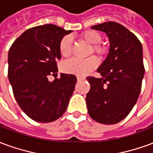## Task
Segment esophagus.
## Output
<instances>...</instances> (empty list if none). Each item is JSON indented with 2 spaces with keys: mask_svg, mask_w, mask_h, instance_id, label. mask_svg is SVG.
Returning <instances> with one entry per match:
<instances>
[{
  "mask_svg": "<svg viewBox=\"0 0 153 153\" xmlns=\"http://www.w3.org/2000/svg\"><path fill=\"white\" fill-rule=\"evenodd\" d=\"M77 79H78V81H83V80L85 79V78H83V77H77Z\"/></svg>",
  "mask_w": 153,
  "mask_h": 153,
  "instance_id": "34e87169",
  "label": "esophagus"
}]
</instances>
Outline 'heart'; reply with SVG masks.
<instances>
[{
	"mask_svg": "<svg viewBox=\"0 0 153 153\" xmlns=\"http://www.w3.org/2000/svg\"><path fill=\"white\" fill-rule=\"evenodd\" d=\"M80 38L87 43L92 45L90 48V53H96L99 56H104L108 52L106 46L99 44L102 41V36L95 30H88L80 35ZM60 52L63 57H69L72 53V38L70 35L65 36L60 42ZM98 66V60L96 57L92 56L81 60L73 58L65 62L63 70L66 73L72 74L79 77L86 76Z\"/></svg>",
	"mask_w": 153,
	"mask_h": 153,
	"instance_id": "heart-1",
	"label": "heart"
}]
</instances>
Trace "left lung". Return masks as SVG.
Masks as SVG:
<instances>
[{
	"instance_id": "8db88e82",
	"label": "left lung",
	"mask_w": 153,
	"mask_h": 153,
	"mask_svg": "<svg viewBox=\"0 0 153 153\" xmlns=\"http://www.w3.org/2000/svg\"><path fill=\"white\" fill-rule=\"evenodd\" d=\"M109 38L106 60L97 71L102 77H87L90 90L86 96L91 118L105 125H114L127 116L136 104L144 75L143 47L138 38L115 22L94 25Z\"/></svg>"
}]
</instances>
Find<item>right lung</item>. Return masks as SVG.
Instances as JSON below:
<instances>
[{
	"label": "right lung",
	"mask_w": 153,
	"mask_h": 153,
	"mask_svg": "<svg viewBox=\"0 0 153 153\" xmlns=\"http://www.w3.org/2000/svg\"><path fill=\"white\" fill-rule=\"evenodd\" d=\"M71 30L54 25L33 27L23 33L8 53V78L19 106L29 118L48 123L61 117L73 95L77 78L58 72L60 42Z\"/></svg>",
	"instance_id": "obj_1"
}]
</instances>
